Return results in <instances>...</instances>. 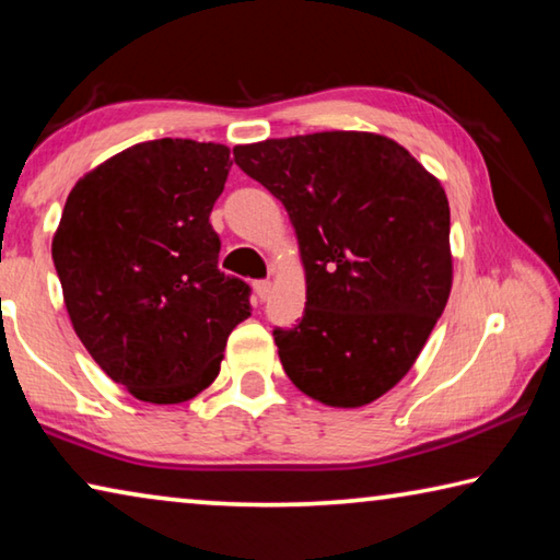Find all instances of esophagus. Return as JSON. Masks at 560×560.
Here are the masks:
<instances>
[{"label": "esophagus", "mask_w": 560, "mask_h": 560, "mask_svg": "<svg viewBox=\"0 0 560 560\" xmlns=\"http://www.w3.org/2000/svg\"><path fill=\"white\" fill-rule=\"evenodd\" d=\"M254 291H257V296L264 301L271 293V283L267 281V279H261V281H254Z\"/></svg>", "instance_id": "34e87169"}]
</instances>
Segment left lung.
Masks as SVG:
<instances>
[{
	"instance_id": "1",
	"label": "left lung",
	"mask_w": 560,
	"mask_h": 560,
	"mask_svg": "<svg viewBox=\"0 0 560 560\" xmlns=\"http://www.w3.org/2000/svg\"><path fill=\"white\" fill-rule=\"evenodd\" d=\"M234 163L287 207L306 269L299 326L273 328L291 383L360 407L402 381L452 289L450 205L395 140L330 130L236 145Z\"/></svg>"
}]
</instances>
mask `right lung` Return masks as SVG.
<instances>
[{"instance_id": "add662e5", "label": "right lung", "mask_w": 560, "mask_h": 560, "mask_svg": "<svg viewBox=\"0 0 560 560\" xmlns=\"http://www.w3.org/2000/svg\"><path fill=\"white\" fill-rule=\"evenodd\" d=\"M230 148L163 138L81 177L51 257L75 336L138 400L185 402L220 373L232 328L252 316L249 283L217 267L210 212Z\"/></svg>"}]
</instances>
